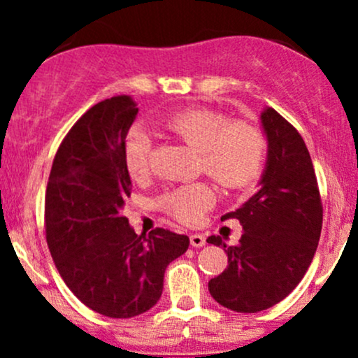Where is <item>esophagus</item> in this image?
I'll use <instances>...</instances> for the list:
<instances>
[{
	"label": "esophagus",
	"instance_id": "34e87169",
	"mask_svg": "<svg viewBox=\"0 0 358 358\" xmlns=\"http://www.w3.org/2000/svg\"><path fill=\"white\" fill-rule=\"evenodd\" d=\"M190 244L192 248H203L205 245V237L202 234H192L190 236Z\"/></svg>",
	"mask_w": 358,
	"mask_h": 358
}]
</instances>
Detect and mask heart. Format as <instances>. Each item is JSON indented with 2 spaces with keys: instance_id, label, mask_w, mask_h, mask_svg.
<instances>
[{
  "instance_id": "b5f03b06",
  "label": "heart",
  "mask_w": 358,
  "mask_h": 358,
  "mask_svg": "<svg viewBox=\"0 0 358 358\" xmlns=\"http://www.w3.org/2000/svg\"><path fill=\"white\" fill-rule=\"evenodd\" d=\"M165 127L200 153L202 170L224 188H241L259 175L266 153V139L245 121L229 122L212 109H185L166 119ZM151 139L143 129L131 131L124 141V166L133 180L148 173ZM215 203L208 185L193 183L166 193L163 208L185 224H193Z\"/></svg>"
}]
</instances>
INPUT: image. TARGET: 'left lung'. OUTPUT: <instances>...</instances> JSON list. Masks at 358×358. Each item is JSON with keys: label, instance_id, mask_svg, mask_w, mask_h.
<instances>
[{"label": "left lung", "instance_id": "1", "mask_svg": "<svg viewBox=\"0 0 358 358\" xmlns=\"http://www.w3.org/2000/svg\"><path fill=\"white\" fill-rule=\"evenodd\" d=\"M261 126L268 158L259 190L222 215L241 222L239 244L227 245L220 236L207 239L229 257L227 269L208 281V291L237 313H257L282 301L310 268L322 234V199L305 141L273 108L261 113Z\"/></svg>", "mask_w": 358, "mask_h": 358}]
</instances>
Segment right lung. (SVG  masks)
I'll return each instance as SVG.
<instances>
[{"label": "right lung", "mask_w": 358, "mask_h": 358, "mask_svg": "<svg viewBox=\"0 0 358 358\" xmlns=\"http://www.w3.org/2000/svg\"><path fill=\"white\" fill-rule=\"evenodd\" d=\"M136 114L129 96L90 108L62 141L45 196L47 244L62 279L85 306L109 318L153 308L166 266L190 244L165 229L138 236L122 215L131 195L122 153Z\"/></svg>", "instance_id": "obj_1"}]
</instances>
